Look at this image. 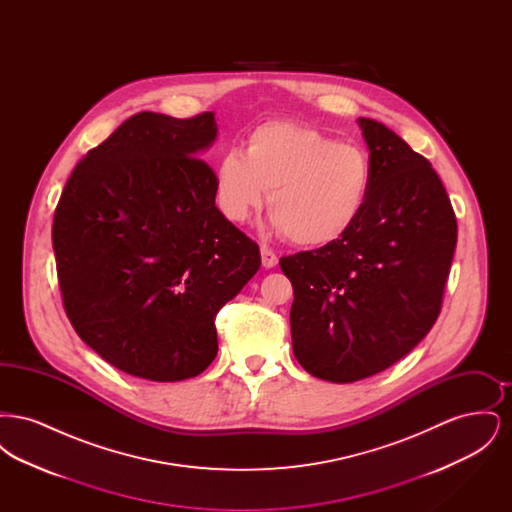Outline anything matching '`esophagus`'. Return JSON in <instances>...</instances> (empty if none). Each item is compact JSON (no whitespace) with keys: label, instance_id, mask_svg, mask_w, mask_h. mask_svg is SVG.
I'll use <instances>...</instances> for the list:
<instances>
[{"label":"esophagus","instance_id":"obj_1","mask_svg":"<svg viewBox=\"0 0 512 512\" xmlns=\"http://www.w3.org/2000/svg\"><path fill=\"white\" fill-rule=\"evenodd\" d=\"M261 261H263V267L272 268L278 265V257H276V253L267 247V245H263L261 247Z\"/></svg>","mask_w":512,"mask_h":512}]
</instances>
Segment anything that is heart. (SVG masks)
Instances as JSON below:
<instances>
[{
  "instance_id": "obj_1",
  "label": "heart",
  "mask_w": 512,
  "mask_h": 512,
  "mask_svg": "<svg viewBox=\"0 0 512 512\" xmlns=\"http://www.w3.org/2000/svg\"><path fill=\"white\" fill-rule=\"evenodd\" d=\"M222 215L249 219L267 197L274 226L301 247L345 238L365 213L372 165L365 149L338 144L309 124L270 121L253 128L245 153L230 149L215 172Z\"/></svg>"
}]
</instances>
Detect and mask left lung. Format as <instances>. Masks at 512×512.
I'll use <instances>...</instances> for the list:
<instances>
[{
    "label": "left lung",
    "instance_id": "1",
    "mask_svg": "<svg viewBox=\"0 0 512 512\" xmlns=\"http://www.w3.org/2000/svg\"><path fill=\"white\" fill-rule=\"evenodd\" d=\"M372 188L336 244L280 259L293 286V355L349 384L403 359L438 320L457 219L438 172L382 122L359 119Z\"/></svg>",
    "mask_w": 512,
    "mask_h": 512
}]
</instances>
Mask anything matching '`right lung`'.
<instances>
[{"mask_svg": "<svg viewBox=\"0 0 512 512\" xmlns=\"http://www.w3.org/2000/svg\"><path fill=\"white\" fill-rule=\"evenodd\" d=\"M213 113L144 111L74 167L53 217L65 313L103 361L153 382L194 378L219 351L215 317L261 267L215 205L199 153Z\"/></svg>", "mask_w": 512, "mask_h": 512, "instance_id": "right-lung-1", "label": "right lung"}]
</instances>
